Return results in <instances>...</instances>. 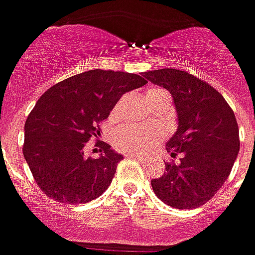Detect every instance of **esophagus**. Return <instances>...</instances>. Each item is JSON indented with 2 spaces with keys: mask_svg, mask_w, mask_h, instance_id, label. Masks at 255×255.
<instances>
[{
  "mask_svg": "<svg viewBox=\"0 0 255 255\" xmlns=\"http://www.w3.org/2000/svg\"><path fill=\"white\" fill-rule=\"evenodd\" d=\"M126 156H128V157H133V158H142V160H143V154H139V153L128 152L126 153Z\"/></svg>",
  "mask_w": 255,
  "mask_h": 255,
  "instance_id": "1",
  "label": "esophagus"
}]
</instances>
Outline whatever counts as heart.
<instances>
[{"label": "heart", "instance_id": "heart-1", "mask_svg": "<svg viewBox=\"0 0 255 255\" xmlns=\"http://www.w3.org/2000/svg\"><path fill=\"white\" fill-rule=\"evenodd\" d=\"M158 95H167V92L160 88H149L146 91V99ZM160 138V132L154 129L127 124L122 127L115 135V146L120 150H131V152H145Z\"/></svg>", "mask_w": 255, "mask_h": 255}]
</instances>
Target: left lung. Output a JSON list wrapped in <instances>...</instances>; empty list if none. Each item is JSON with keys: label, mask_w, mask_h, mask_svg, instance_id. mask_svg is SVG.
<instances>
[{"label": "left lung", "mask_w": 255, "mask_h": 255, "mask_svg": "<svg viewBox=\"0 0 255 255\" xmlns=\"http://www.w3.org/2000/svg\"><path fill=\"white\" fill-rule=\"evenodd\" d=\"M170 91L178 116L177 132L167 142L171 157L163 177L152 179L153 192L171 207L203 206L227 181L239 153V127L218 91L193 74L177 69L143 73Z\"/></svg>", "instance_id": "8db88e82"}]
</instances>
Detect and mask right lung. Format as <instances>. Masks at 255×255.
Returning a JSON list of instances; mask_svg holds the SVG:
<instances>
[{"label": "right lung", "mask_w": 255, "mask_h": 255, "mask_svg": "<svg viewBox=\"0 0 255 255\" xmlns=\"http://www.w3.org/2000/svg\"><path fill=\"white\" fill-rule=\"evenodd\" d=\"M147 81L139 74L90 70L45 91L24 124L23 156L40 189L55 202L88 203L113 181L122 154L102 140L87 154V142L101 135V123L123 94Z\"/></svg>", "instance_id": "right-lung-1"}]
</instances>
